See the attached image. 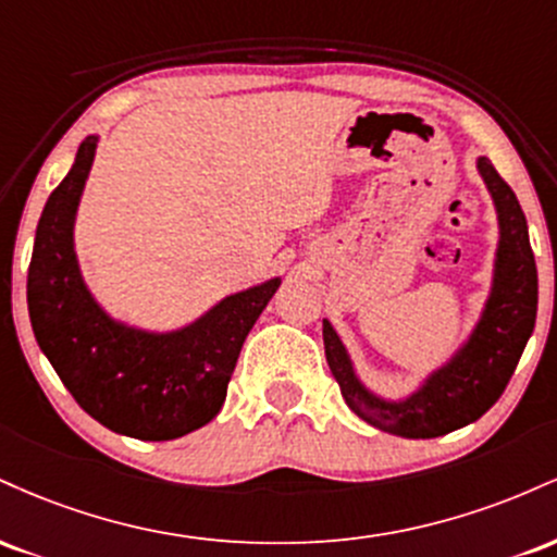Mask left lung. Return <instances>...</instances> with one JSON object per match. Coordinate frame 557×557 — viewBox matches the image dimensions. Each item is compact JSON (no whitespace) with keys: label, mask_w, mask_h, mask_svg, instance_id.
<instances>
[{"label":"left lung","mask_w":557,"mask_h":557,"mask_svg":"<svg viewBox=\"0 0 557 557\" xmlns=\"http://www.w3.org/2000/svg\"><path fill=\"white\" fill-rule=\"evenodd\" d=\"M476 170L497 214L490 293L469 335L419 382L413 393L385 398L363 385L337 330L330 319L322 322L324 356L348 408L367 424L395 437H443L484 417L503 395L534 332L540 287L527 216L519 198L487 157H476Z\"/></svg>","instance_id":"obj_1"}]
</instances>
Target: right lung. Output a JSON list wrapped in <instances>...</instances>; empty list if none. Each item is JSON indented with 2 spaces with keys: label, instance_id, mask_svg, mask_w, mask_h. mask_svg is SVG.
I'll return each instance as SVG.
<instances>
[{
  "label": "right lung",
  "instance_id": "right-lung-1",
  "mask_svg": "<svg viewBox=\"0 0 557 557\" xmlns=\"http://www.w3.org/2000/svg\"><path fill=\"white\" fill-rule=\"evenodd\" d=\"M99 136L78 146L38 220L28 267L30 327L88 417L125 437L177 440L220 413L243 341L283 280L230 293L175 330L112 317L83 280L75 253V216Z\"/></svg>",
  "mask_w": 557,
  "mask_h": 557
}]
</instances>
